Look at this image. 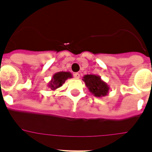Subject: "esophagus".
<instances>
[{"label":"esophagus","mask_w":152,"mask_h":152,"mask_svg":"<svg viewBox=\"0 0 152 152\" xmlns=\"http://www.w3.org/2000/svg\"><path fill=\"white\" fill-rule=\"evenodd\" d=\"M80 73H78V72H76V73L74 74V77L76 79H79L80 78Z\"/></svg>","instance_id":"esophagus-1"}]
</instances>
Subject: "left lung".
Instances as JSON below:
<instances>
[{
    "label": "left lung",
    "instance_id": "8db88e82",
    "mask_svg": "<svg viewBox=\"0 0 152 152\" xmlns=\"http://www.w3.org/2000/svg\"><path fill=\"white\" fill-rule=\"evenodd\" d=\"M83 80L88 88L89 91L96 97L106 96L109 92V86L106 82L102 80L101 77L97 75H85Z\"/></svg>",
    "mask_w": 152,
    "mask_h": 152
}]
</instances>
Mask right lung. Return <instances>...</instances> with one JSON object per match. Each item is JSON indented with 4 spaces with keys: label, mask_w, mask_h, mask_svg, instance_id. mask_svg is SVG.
<instances>
[{
    "label": "right lung",
    "mask_w": 152,
    "mask_h": 152,
    "mask_svg": "<svg viewBox=\"0 0 152 152\" xmlns=\"http://www.w3.org/2000/svg\"><path fill=\"white\" fill-rule=\"evenodd\" d=\"M72 75L69 72H59L53 75L52 80L49 81L47 86L52 91H55L56 89L62 86L68 79L72 78Z\"/></svg>",
    "instance_id": "1"
}]
</instances>
